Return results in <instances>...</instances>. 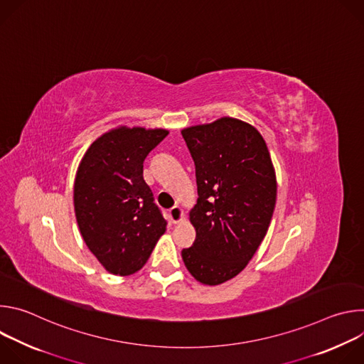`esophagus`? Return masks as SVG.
<instances>
[{
  "label": "esophagus",
  "mask_w": 364,
  "mask_h": 364,
  "mask_svg": "<svg viewBox=\"0 0 364 364\" xmlns=\"http://www.w3.org/2000/svg\"><path fill=\"white\" fill-rule=\"evenodd\" d=\"M170 219L173 223H178L184 219V212L180 205H174L170 209Z\"/></svg>",
  "instance_id": "obj_1"
}]
</instances>
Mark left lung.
<instances>
[{
	"instance_id": "left-lung-1",
	"label": "left lung",
	"mask_w": 364,
	"mask_h": 364,
	"mask_svg": "<svg viewBox=\"0 0 364 364\" xmlns=\"http://www.w3.org/2000/svg\"><path fill=\"white\" fill-rule=\"evenodd\" d=\"M196 166L197 204L190 212L193 246L181 250L188 272L204 285L235 278L264 240L277 201L268 146L252 125L220 118L184 128Z\"/></svg>"
}]
</instances>
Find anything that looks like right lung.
I'll use <instances>...</instances> for the list:
<instances>
[{"label":"right lung","instance_id":"obj_1","mask_svg":"<svg viewBox=\"0 0 364 364\" xmlns=\"http://www.w3.org/2000/svg\"><path fill=\"white\" fill-rule=\"evenodd\" d=\"M167 129L119 127L99 136L77 167L73 203L82 237L108 272L139 271L167 222L144 180V160Z\"/></svg>","mask_w":364,"mask_h":364}]
</instances>
